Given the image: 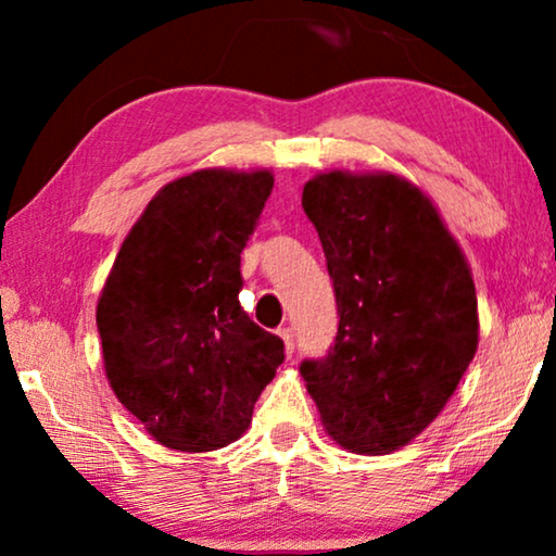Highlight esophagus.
Wrapping results in <instances>:
<instances>
[{"instance_id":"esophagus-1","label":"esophagus","mask_w":556,"mask_h":556,"mask_svg":"<svg viewBox=\"0 0 556 556\" xmlns=\"http://www.w3.org/2000/svg\"><path fill=\"white\" fill-rule=\"evenodd\" d=\"M278 333H280V339H283V344H286V354L291 356V354H293V349H295V337H293V329H288V326H286V329H280Z\"/></svg>"}]
</instances>
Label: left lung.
I'll return each mask as SVG.
<instances>
[{
    "label": "left lung",
    "instance_id": "8db88e82",
    "mask_svg": "<svg viewBox=\"0 0 556 556\" xmlns=\"http://www.w3.org/2000/svg\"><path fill=\"white\" fill-rule=\"evenodd\" d=\"M321 240L339 331L301 375L329 435L384 455L453 397L478 349L470 265L428 194L390 172H324L303 187Z\"/></svg>",
    "mask_w": 556,
    "mask_h": 556
}]
</instances>
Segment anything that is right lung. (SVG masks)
Masks as SVG:
<instances>
[{
    "mask_svg": "<svg viewBox=\"0 0 556 556\" xmlns=\"http://www.w3.org/2000/svg\"><path fill=\"white\" fill-rule=\"evenodd\" d=\"M273 172L197 169L164 185L126 235L96 308L103 367L156 443L210 453L248 430L283 341L242 311L240 253Z\"/></svg>",
    "mask_w": 556,
    "mask_h": 556,
    "instance_id": "add662e5",
    "label": "right lung"
}]
</instances>
